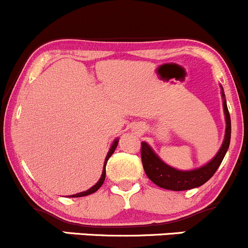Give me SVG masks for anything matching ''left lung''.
Here are the masks:
<instances>
[{"label": "left lung", "instance_id": "1", "mask_svg": "<svg viewBox=\"0 0 248 248\" xmlns=\"http://www.w3.org/2000/svg\"><path fill=\"white\" fill-rule=\"evenodd\" d=\"M222 98L223 110H225L226 117L225 140H223L222 146L220 148L217 156L206 166L195 170H190V171H181V170L169 167L163 161H161V158L154 153L153 149L145 142H142V144H140L142 145L140 146V157H142L143 168H144L146 176L150 178L155 185L161 188L169 189V190H188V189L202 186L215 174L226 153H227L231 142V116L230 112H228L223 92Z\"/></svg>", "mask_w": 248, "mask_h": 248}]
</instances>
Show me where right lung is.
Here are the masks:
<instances>
[{
	"label": "right lung",
	"instance_id": "add662e5",
	"mask_svg": "<svg viewBox=\"0 0 248 248\" xmlns=\"http://www.w3.org/2000/svg\"><path fill=\"white\" fill-rule=\"evenodd\" d=\"M117 144H118V140H114V142H113V144H112V146H111L110 151H108V156H106V158H105V163H104L103 174H102V176H100L99 181H98V182L95 183V185L93 186L92 188L87 189L86 191H81V193H78V194H76V195H72L71 198H81V196H86V195H90V194H93V193H94V191H97L98 189H99L100 187H102V185H103V183H104V181H105V175H106V170H105V167H106V163H108V159L110 158L111 155H112V154H113V151L116 150V148H117Z\"/></svg>",
	"mask_w": 248,
	"mask_h": 248
}]
</instances>
